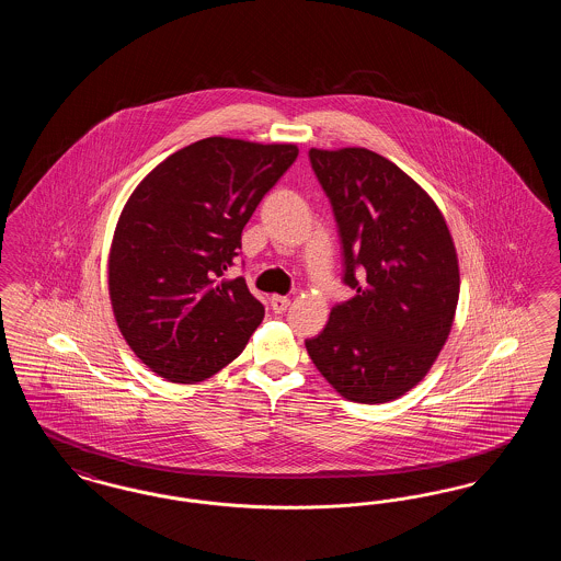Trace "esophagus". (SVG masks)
Listing matches in <instances>:
<instances>
[{"label": "esophagus", "mask_w": 561, "mask_h": 561, "mask_svg": "<svg viewBox=\"0 0 561 561\" xmlns=\"http://www.w3.org/2000/svg\"><path fill=\"white\" fill-rule=\"evenodd\" d=\"M268 302H271L273 313H284V311L290 307V298H288V296H279V294H273V296L268 298Z\"/></svg>", "instance_id": "esophagus-1"}]
</instances>
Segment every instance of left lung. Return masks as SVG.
Segmentation results:
<instances>
[{"mask_svg": "<svg viewBox=\"0 0 561 561\" xmlns=\"http://www.w3.org/2000/svg\"><path fill=\"white\" fill-rule=\"evenodd\" d=\"M343 243L339 302L305 347L351 401L385 403L410 391L444 347L458 302V259L433 199L393 161L348 147L309 151Z\"/></svg>", "mask_w": 561, "mask_h": 561, "instance_id": "left-lung-1", "label": "left lung"}]
</instances>
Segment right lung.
<instances>
[{
	"label": "right lung",
	"instance_id": "add662e5",
	"mask_svg": "<svg viewBox=\"0 0 561 561\" xmlns=\"http://www.w3.org/2000/svg\"><path fill=\"white\" fill-rule=\"evenodd\" d=\"M298 158L296 145L213 136L134 188L108 254V294L136 357L172 382L231 364L265 318L243 277L225 282L241 231Z\"/></svg>",
	"mask_w": 561,
	"mask_h": 561
}]
</instances>
